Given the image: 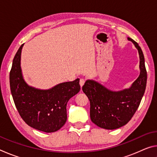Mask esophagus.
<instances>
[{
    "label": "esophagus",
    "instance_id": "obj_1",
    "mask_svg": "<svg viewBox=\"0 0 157 157\" xmlns=\"http://www.w3.org/2000/svg\"><path fill=\"white\" fill-rule=\"evenodd\" d=\"M84 82H85V79H81L80 80H79V85H80L81 87H82V86L84 84Z\"/></svg>",
    "mask_w": 157,
    "mask_h": 157
}]
</instances>
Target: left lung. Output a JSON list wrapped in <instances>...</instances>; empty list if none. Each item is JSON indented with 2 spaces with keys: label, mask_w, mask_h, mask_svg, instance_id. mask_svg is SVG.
I'll return each mask as SVG.
<instances>
[{
  "label": "left lung",
  "mask_w": 157,
  "mask_h": 157,
  "mask_svg": "<svg viewBox=\"0 0 157 157\" xmlns=\"http://www.w3.org/2000/svg\"><path fill=\"white\" fill-rule=\"evenodd\" d=\"M139 52L140 75L132 86L121 91H111L99 82L88 79L82 91L90 101V117L94 124L106 129H118L126 124L136 112L144 95L147 72L144 55L136 41L128 37Z\"/></svg>",
  "instance_id": "obj_1"
}]
</instances>
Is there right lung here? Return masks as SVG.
Here are the masks:
<instances>
[{
	"mask_svg": "<svg viewBox=\"0 0 157 157\" xmlns=\"http://www.w3.org/2000/svg\"><path fill=\"white\" fill-rule=\"evenodd\" d=\"M22 44L16 53L10 73V84L14 104L21 118L33 128L46 133L55 132L67 120L68 100L80 90L79 79L58 84L49 89L29 86L21 68Z\"/></svg>",
	"mask_w": 157,
	"mask_h": 157,
	"instance_id": "obj_1",
	"label": "right lung"
}]
</instances>
